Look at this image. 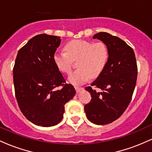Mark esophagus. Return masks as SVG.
Returning a JSON list of instances; mask_svg holds the SVG:
<instances>
[{
    "instance_id": "esophagus-1",
    "label": "esophagus",
    "mask_w": 152,
    "mask_h": 152,
    "mask_svg": "<svg viewBox=\"0 0 152 152\" xmlns=\"http://www.w3.org/2000/svg\"><path fill=\"white\" fill-rule=\"evenodd\" d=\"M75 89H76V93H79L80 91L82 90H83V87H77V86H75Z\"/></svg>"
}]
</instances>
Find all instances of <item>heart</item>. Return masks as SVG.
I'll list each match as a JSON object with an SVG mask.
<instances>
[{
	"instance_id": "b5f03b06",
	"label": "heart",
	"mask_w": 152,
	"mask_h": 152,
	"mask_svg": "<svg viewBox=\"0 0 152 152\" xmlns=\"http://www.w3.org/2000/svg\"><path fill=\"white\" fill-rule=\"evenodd\" d=\"M66 51H56L53 61L65 74H70L73 61L77 60L78 69L69 77L75 86H80L92 77H97L105 69L109 59V50L103 42L93 43L85 40H73L65 45Z\"/></svg>"
}]
</instances>
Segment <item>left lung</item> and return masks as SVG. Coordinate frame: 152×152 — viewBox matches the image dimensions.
Here are the masks:
<instances>
[{
	"label": "left lung",
	"instance_id": "obj_1",
	"mask_svg": "<svg viewBox=\"0 0 152 152\" xmlns=\"http://www.w3.org/2000/svg\"><path fill=\"white\" fill-rule=\"evenodd\" d=\"M93 38L106 45L109 59L102 74L86 88L91 100L85 105L84 111L91 122L105 125L117 119L129 104L137 82V66L133 49L121 38L106 32L98 33Z\"/></svg>",
	"mask_w": 152,
	"mask_h": 152
}]
</instances>
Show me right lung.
<instances>
[{"label":"right lung","mask_w":152,"mask_h":152,"mask_svg":"<svg viewBox=\"0 0 152 152\" xmlns=\"http://www.w3.org/2000/svg\"><path fill=\"white\" fill-rule=\"evenodd\" d=\"M61 37L40 34L18 50L13 67L15 97L28 120L43 127L62 120L64 105L76 94L53 61ZM61 86L58 90L56 88Z\"/></svg>","instance_id":"1"}]
</instances>
